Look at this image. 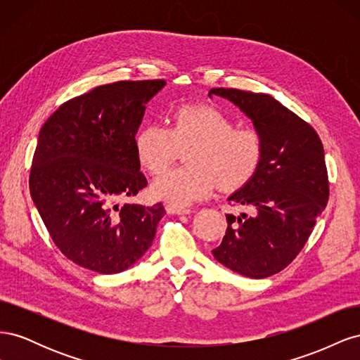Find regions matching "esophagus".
I'll use <instances>...</instances> for the list:
<instances>
[{
  "mask_svg": "<svg viewBox=\"0 0 360 360\" xmlns=\"http://www.w3.org/2000/svg\"><path fill=\"white\" fill-rule=\"evenodd\" d=\"M167 213L168 214H189L192 213L191 209H184V207H176V205H167Z\"/></svg>",
  "mask_w": 360,
  "mask_h": 360,
  "instance_id": "34e87169",
  "label": "esophagus"
}]
</instances>
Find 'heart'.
<instances>
[{
    "mask_svg": "<svg viewBox=\"0 0 360 360\" xmlns=\"http://www.w3.org/2000/svg\"><path fill=\"white\" fill-rule=\"evenodd\" d=\"M141 168L159 174L188 148L189 167L174 168L151 184L158 200L188 207L204 200L219 183L222 189L245 184L263 156L261 136L254 129H234V122L212 105H183L171 114L169 129L160 124L141 127L134 138Z\"/></svg>",
    "mask_w": 360,
    "mask_h": 360,
    "instance_id": "heart-1",
    "label": "heart"
}]
</instances>
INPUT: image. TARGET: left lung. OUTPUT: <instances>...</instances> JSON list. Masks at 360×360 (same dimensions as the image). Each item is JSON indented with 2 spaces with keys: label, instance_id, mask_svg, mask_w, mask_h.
Masks as SVG:
<instances>
[{
  "label": "left lung",
  "instance_id": "left-lung-1",
  "mask_svg": "<svg viewBox=\"0 0 360 360\" xmlns=\"http://www.w3.org/2000/svg\"><path fill=\"white\" fill-rule=\"evenodd\" d=\"M254 124L263 143L258 169L228 201L252 214H226L216 261L238 275L263 279L285 269L311 236L329 198L324 150L317 132L275 97L234 89H213Z\"/></svg>",
  "mask_w": 360,
  "mask_h": 360
}]
</instances>
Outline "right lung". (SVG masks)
I'll list each match as a JSON object with an SVG mask.
<instances>
[{
    "instance_id": "obj_1",
    "label": "right lung",
    "mask_w": 360,
    "mask_h": 360,
    "mask_svg": "<svg viewBox=\"0 0 360 360\" xmlns=\"http://www.w3.org/2000/svg\"><path fill=\"white\" fill-rule=\"evenodd\" d=\"M165 81H120L70 99L43 124L30 172V192L53 243L73 263L112 275L150 249L160 202L126 200L147 186L134 138L146 105Z\"/></svg>"
}]
</instances>
